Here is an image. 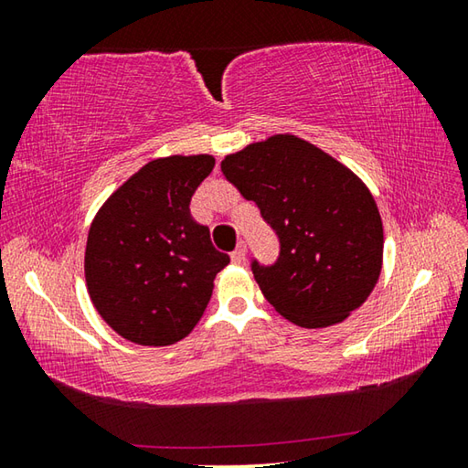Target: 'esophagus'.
Returning <instances> with one entry per match:
<instances>
[{
	"label": "esophagus",
	"mask_w": 468,
	"mask_h": 468,
	"mask_svg": "<svg viewBox=\"0 0 468 468\" xmlns=\"http://www.w3.org/2000/svg\"><path fill=\"white\" fill-rule=\"evenodd\" d=\"M245 258H248V245L241 241V243H237L235 251L231 253V260H233V264H245Z\"/></svg>",
	"instance_id": "34e87169"
}]
</instances>
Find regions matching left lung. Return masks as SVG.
<instances>
[{"label": "left lung", "instance_id": "left-lung-1", "mask_svg": "<svg viewBox=\"0 0 468 468\" xmlns=\"http://www.w3.org/2000/svg\"><path fill=\"white\" fill-rule=\"evenodd\" d=\"M220 169L279 235V260L251 264L268 303L301 328L346 320L382 272V217L367 186L292 133L227 154Z\"/></svg>", "mask_w": 468, "mask_h": 468}]
</instances>
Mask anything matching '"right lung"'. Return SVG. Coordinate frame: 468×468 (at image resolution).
<instances>
[{"label": "right lung", "instance_id": "add662e5", "mask_svg": "<svg viewBox=\"0 0 468 468\" xmlns=\"http://www.w3.org/2000/svg\"><path fill=\"white\" fill-rule=\"evenodd\" d=\"M215 156H165L115 189L94 217L84 253L94 310L117 335L144 346L186 338L208 305L229 256L189 215Z\"/></svg>", "mask_w": 468, "mask_h": 468}]
</instances>
